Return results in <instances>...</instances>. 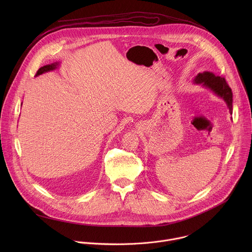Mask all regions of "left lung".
<instances>
[{
	"instance_id": "left-lung-1",
	"label": "left lung",
	"mask_w": 252,
	"mask_h": 252,
	"mask_svg": "<svg viewBox=\"0 0 252 252\" xmlns=\"http://www.w3.org/2000/svg\"><path fill=\"white\" fill-rule=\"evenodd\" d=\"M193 82L195 84L202 85L203 87L211 90L217 95L222 97L228 106L230 114H232V92L224 78L215 76L210 71H203L194 78Z\"/></svg>"
}]
</instances>
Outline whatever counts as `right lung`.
Masks as SVG:
<instances>
[{"mask_svg":"<svg viewBox=\"0 0 252 252\" xmlns=\"http://www.w3.org/2000/svg\"><path fill=\"white\" fill-rule=\"evenodd\" d=\"M59 64H60V63L57 62V63H51V64H46V65L40 67V68L38 69V71H37V74H35V77H38V76H40V75H42V74H44V73H47V71L56 69V68L59 66Z\"/></svg>","mask_w":252,"mask_h":252,"instance_id":"1","label":"right lung"}]
</instances>
